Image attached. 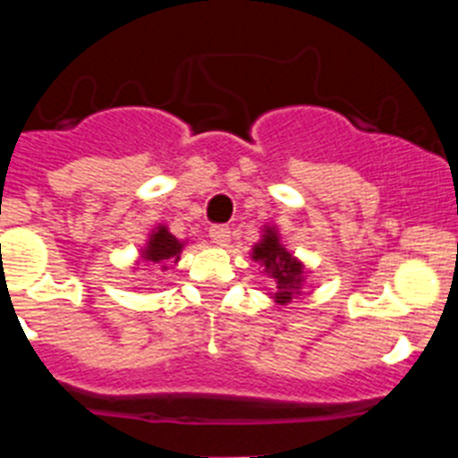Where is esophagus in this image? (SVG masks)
Here are the masks:
<instances>
[{
  "mask_svg": "<svg viewBox=\"0 0 458 458\" xmlns=\"http://www.w3.org/2000/svg\"><path fill=\"white\" fill-rule=\"evenodd\" d=\"M208 236H210V241L216 242V245H220V248H226V245H229V241H232V232H229V226H225V225L210 226Z\"/></svg>",
  "mask_w": 458,
  "mask_h": 458,
  "instance_id": "obj_1",
  "label": "esophagus"
}]
</instances>
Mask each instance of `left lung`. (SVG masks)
I'll list each match as a JSON object with an SVG mask.
<instances>
[{"mask_svg": "<svg viewBox=\"0 0 458 458\" xmlns=\"http://www.w3.org/2000/svg\"><path fill=\"white\" fill-rule=\"evenodd\" d=\"M250 259L261 266V273L273 279L275 289L268 295L279 307L289 305L293 298L302 293L307 279L305 264L284 248L279 229L275 225H264V232H261L259 242L252 245Z\"/></svg>", "mask_w": 458, "mask_h": 458, "instance_id": "left-lung-1", "label": "left lung"}]
</instances>
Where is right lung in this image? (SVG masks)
Returning a JSON list of instances; mask_svg holds the SVG:
<instances>
[{"mask_svg":"<svg viewBox=\"0 0 458 458\" xmlns=\"http://www.w3.org/2000/svg\"><path fill=\"white\" fill-rule=\"evenodd\" d=\"M185 245H188V241H181V238L169 232L167 226L157 225L153 226L144 248L140 250L137 264L140 261H151V264H157L163 270H169L181 261V252H183Z\"/></svg>","mask_w":458,"mask_h":458,"instance_id":"obj_1","label":"right lung"}]
</instances>
